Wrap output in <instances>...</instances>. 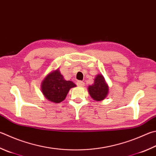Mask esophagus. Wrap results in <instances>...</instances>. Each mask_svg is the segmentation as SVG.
<instances>
[{
	"label": "esophagus",
	"instance_id": "obj_1",
	"mask_svg": "<svg viewBox=\"0 0 156 156\" xmlns=\"http://www.w3.org/2000/svg\"><path fill=\"white\" fill-rule=\"evenodd\" d=\"M77 85L78 87H84V83H83V81H78L77 82Z\"/></svg>",
	"mask_w": 156,
	"mask_h": 156
}]
</instances>
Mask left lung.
<instances>
[{"label":"left lung","mask_w":156,"mask_h":156,"mask_svg":"<svg viewBox=\"0 0 156 156\" xmlns=\"http://www.w3.org/2000/svg\"><path fill=\"white\" fill-rule=\"evenodd\" d=\"M88 91L93 100L97 101H102L107 97L109 92L108 85L101 73L95 76L94 83L88 87Z\"/></svg>","instance_id":"8db88e82"}]
</instances>
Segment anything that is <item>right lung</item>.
Returning a JSON list of instances; mask_svg holds the SVG:
<instances>
[{"label":"right lung","mask_w":156,"mask_h":156,"mask_svg":"<svg viewBox=\"0 0 156 156\" xmlns=\"http://www.w3.org/2000/svg\"><path fill=\"white\" fill-rule=\"evenodd\" d=\"M76 87L72 81L66 80L59 68L52 70L44 78L41 84V92L46 99L55 104L66 99L70 89Z\"/></svg>","instance_id":"right-lung-1"}]
</instances>
